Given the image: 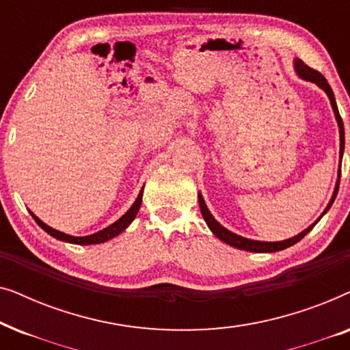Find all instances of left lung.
<instances>
[{
  "label": "left lung",
  "instance_id": "1",
  "mask_svg": "<svg viewBox=\"0 0 350 350\" xmlns=\"http://www.w3.org/2000/svg\"><path fill=\"white\" fill-rule=\"evenodd\" d=\"M293 66H295V71L296 75L299 76L301 79L304 81H309V83H314L315 85H319L320 89L323 90L325 94H327V97L329 98V103H332V108H333V113H334V118H336V122H338V127H339V169H338V180H336V185H334V191H333V196L332 199H329V202L327 207H325L323 213L320 215V217L315 219V221L310 224L309 228H306L304 231H301L298 236H293L290 239H285V241H279V242H265V241H253V239H247V237H242L239 236V234L229 231L223 226V224H219L217 219L212 213H210V210L207 208V204H205V200L202 198V194H198L199 196V207H200V213H202V217L205 219V223H207V226L210 231H212L215 236H217L219 241L228 243V245H231L234 248H239V250H245V252H253V253H274V252H280V250H285V248H288L291 245H295L296 242H299L301 239H303L306 234H308L310 229H312L315 224L320 221V218L323 217L325 213L328 212L329 207H332L334 199H336V194H338V188H339V178H341V159H342V152H344V124H342V119L339 116V111H338V105H336V98H334V94L332 88H329V84L327 83V79L323 78L322 75L319 73V71H315L312 68H309L308 65L304 64L303 60L299 59H295L293 60Z\"/></svg>",
  "mask_w": 350,
  "mask_h": 350
}]
</instances>
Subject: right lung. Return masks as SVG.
Instances as JSON below:
<instances>
[{"label":"right lung","instance_id":"add662e5","mask_svg":"<svg viewBox=\"0 0 350 350\" xmlns=\"http://www.w3.org/2000/svg\"><path fill=\"white\" fill-rule=\"evenodd\" d=\"M142 198H143V188L140 193H138L135 202L132 204V207L127 210L126 213L122 215L121 218L116 219L113 224H109V226H107L105 229H102V231H97L94 234H90V236H83V237H76V236H70V234H65L62 231H57V229L47 226L46 223H42L40 218L36 217L35 213L31 212L30 210V215L33 218H35V221L38 223V226L44 229V231L49 234V236L59 239V241L62 242H68V243H76V245H95V243H103L109 241V239L116 237L121 234L122 231H126V229L129 228V224H131L133 219H135L138 210H140V205H142Z\"/></svg>","mask_w":350,"mask_h":350}]
</instances>
